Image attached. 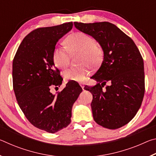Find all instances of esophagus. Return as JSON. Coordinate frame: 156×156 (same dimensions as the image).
Instances as JSON below:
<instances>
[{
	"mask_svg": "<svg viewBox=\"0 0 156 156\" xmlns=\"http://www.w3.org/2000/svg\"><path fill=\"white\" fill-rule=\"evenodd\" d=\"M80 85L82 88H83V89H84V83H80Z\"/></svg>",
	"mask_w": 156,
	"mask_h": 156,
	"instance_id": "34e87169",
	"label": "esophagus"
}]
</instances>
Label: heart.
I'll return each instance as SVG.
<instances>
[{
    "instance_id": "heart-1",
    "label": "heart",
    "mask_w": 156,
    "mask_h": 156,
    "mask_svg": "<svg viewBox=\"0 0 156 156\" xmlns=\"http://www.w3.org/2000/svg\"><path fill=\"white\" fill-rule=\"evenodd\" d=\"M65 49L56 47L53 50L52 60L59 69H65L69 63V55L80 54L77 67H71L63 72V77L69 81L84 80L90 73L89 67L96 68L103 58V50L96 41L83 32L70 34L64 41Z\"/></svg>"
}]
</instances>
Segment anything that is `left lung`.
<instances>
[{
  "instance_id": "8db88e82",
  "label": "left lung",
  "mask_w": 156,
  "mask_h": 156,
  "mask_svg": "<svg viewBox=\"0 0 156 156\" xmlns=\"http://www.w3.org/2000/svg\"><path fill=\"white\" fill-rule=\"evenodd\" d=\"M76 29L88 34L101 46L104 58L92 76L98 83L84 87L93 95L91 107L97 124L116 129L133 119L144 94V62L133 41L109 22H75ZM107 81L110 86L102 88Z\"/></svg>"
}]
</instances>
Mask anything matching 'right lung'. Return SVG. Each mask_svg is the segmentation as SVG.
I'll return each mask as SVG.
<instances>
[{
    "instance_id": "obj_1",
    "label": "right lung",
    "mask_w": 156,
    "mask_h": 156,
    "mask_svg": "<svg viewBox=\"0 0 156 156\" xmlns=\"http://www.w3.org/2000/svg\"><path fill=\"white\" fill-rule=\"evenodd\" d=\"M72 27L70 22L32 31L13 60V87L18 105L31 125L51 133L69 125L73 105L83 91L76 81L69 82L56 95L50 91L52 87L58 89L62 81L53 62V50Z\"/></svg>"
}]
</instances>
